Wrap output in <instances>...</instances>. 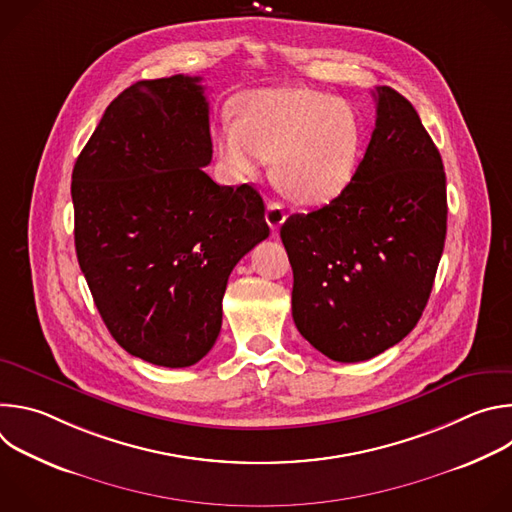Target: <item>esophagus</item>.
<instances>
[{
    "mask_svg": "<svg viewBox=\"0 0 512 512\" xmlns=\"http://www.w3.org/2000/svg\"><path fill=\"white\" fill-rule=\"evenodd\" d=\"M265 218H267V225L277 231L283 223H285V210H283V204L281 202H269L267 204V212H265Z\"/></svg>",
    "mask_w": 512,
    "mask_h": 512,
    "instance_id": "obj_1",
    "label": "esophagus"
}]
</instances>
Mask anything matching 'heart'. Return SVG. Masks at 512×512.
Returning a JSON list of instances; mask_svg holds the SVG:
<instances>
[{
	"label": "heart",
	"mask_w": 512,
	"mask_h": 512,
	"mask_svg": "<svg viewBox=\"0 0 512 512\" xmlns=\"http://www.w3.org/2000/svg\"><path fill=\"white\" fill-rule=\"evenodd\" d=\"M214 152L237 180L271 158L273 180L298 204L322 206L356 180L367 127L350 103L306 87L259 89L237 101V121L212 129Z\"/></svg>",
	"instance_id": "1"
}]
</instances>
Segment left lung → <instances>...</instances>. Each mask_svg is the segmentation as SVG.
Returning a JSON list of instances; mask_svg holds the SVG:
<instances>
[{"label":"left lung","instance_id":"1","mask_svg":"<svg viewBox=\"0 0 512 512\" xmlns=\"http://www.w3.org/2000/svg\"><path fill=\"white\" fill-rule=\"evenodd\" d=\"M375 101L356 180L330 204L291 214L279 231L294 269L291 316L338 362L369 360L415 328L446 241L440 152L403 95L377 87Z\"/></svg>","mask_w":512,"mask_h":512}]
</instances>
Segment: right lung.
<instances>
[{"label":"right lung","instance_id":"add662e5","mask_svg":"<svg viewBox=\"0 0 512 512\" xmlns=\"http://www.w3.org/2000/svg\"><path fill=\"white\" fill-rule=\"evenodd\" d=\"M200 77L139 81L103 113L72 170L75 247L121 348L196 364L223 324L233 267L269 237L259 192L218 186Z\"/></svg>","mask_w":512,"mask_h":512}]
</instances>
